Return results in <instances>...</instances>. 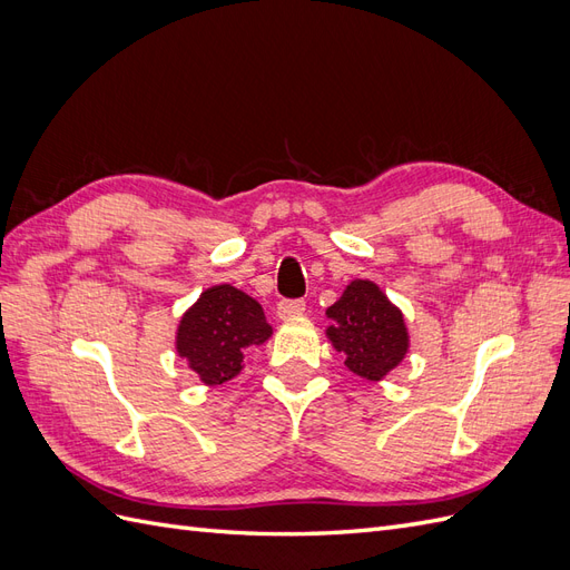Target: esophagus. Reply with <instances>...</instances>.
Listing matches in <instances>:
<instances>
[{
    "label": "esophagus",
    "instance_id": "34e87169",
    "mask_svg": "<svg viewBox=\"0 0 570 570\" xmlns=\"http://www.w3.org/2000/svg\"><path fill=\"white\" fill-rule=\"evenodd\" d=\"M304 308H306L304 299H283V302H278V316L281 318L299 316V314H304Z\"/></svg>",
    "mask_w": 570,
    "mask_h": 570
}]
</instances>
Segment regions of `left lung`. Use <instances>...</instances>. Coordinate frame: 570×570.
<instances>
[{
  "mask_svg": "<svg viewBox=\"0 0 570 570\" xmlns=\"http://www.w3.org/2000/svg\"><path fill=\"white\" fill-rule=\"evenodd\" d=\"M327 337L344 352V366L366 381H381L406 354L409 335L402 312L371 281H354L327 308Z\"/></svg>",
  "mask_w": 570,
  "mask_h": 570,
  "instance_id": "8db88e82",
  "label": "left lung"
}]
</instances>
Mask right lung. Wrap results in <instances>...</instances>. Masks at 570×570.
<instances>
[{
    "mask_svg": "<svg viewBox=\"0 0 570 570\" xmlns=\"http://www.w3.org/2000/svg\"><path fill=\"white\" fill-rule=\"evenodd\" d=\"M271 337L262 306L230 285L206 289L183 316L178 354L206 385H220L243 371L247 347Z\"/></svg>",
    "mask_w": 570,
    "mask_h": 570,
    "instance_id": "right-lung-1",
    "label": "right lung"
}]
</instances>
